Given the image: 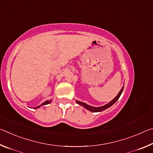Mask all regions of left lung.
<instances>
[{"label": "left lung", "instance_id": "1", "mask_svg": "<svg viewBox=\"0 0 153 153\" xmlns=\"http://www.w3.org/2000/svg\"><path fill=\"white\" fill-rule=\"evenodd\" d=\"M123 88H124V86H123V87L121 88V90L120 91V92L118 93V94L116 96V97L114 98L113 99L111 100V101H110L109 102L107 103V104H106L105 105L101 106V107H92V106H90V105H88V104H86V103H85V102L79 101V100H76V102L77 104H78L79 105L82 106L83 107H84L85 108H86L87 110L91 111V112H101V111H105V109H107V108H109L113 104H115V103L117 102V100L119 99V98L120 97L121 94H122L123 90Z\"/></svg>", "mask_w": 153, "mask_h": 153}]
</instances>
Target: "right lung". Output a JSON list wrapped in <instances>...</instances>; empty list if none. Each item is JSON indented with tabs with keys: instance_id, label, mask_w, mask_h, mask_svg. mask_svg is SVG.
I'll use <instances>...</instances> for the list:
<instances>
[{
	"instance_id": "add662e5",
	"label": "right lung",
	"mask_w": 153,
	"mask_h": 153,
	"mask_svg": "<svg viewBox=\"0 0 153 153\" xmlns=\"http://www.w3.org/2000/svg\"><path fill=\"white\" fill-rule=\"evenodd\" d=\"M52 102V100H46V101H45L44 102H42V104H41L40 105H39V106H38V107H34L33 108H35V109H36V108H38L39 107H42V106H44V105H48L49 103H51Z\"/></svg>"
}]
</instances>
